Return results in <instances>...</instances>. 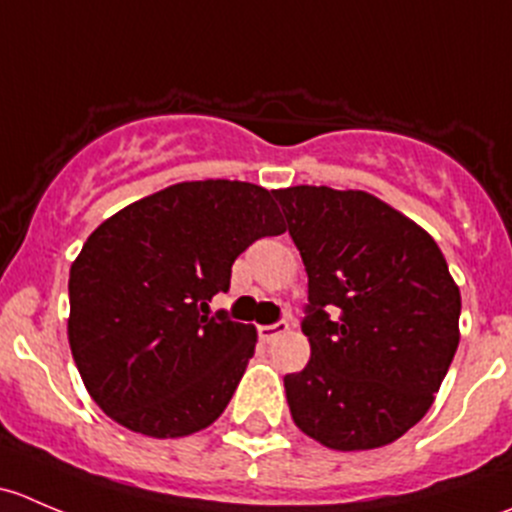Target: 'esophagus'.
Instances as JSON below:
<instances>
[{
	"label": "esophagus",
	"mask_w": 512,
	"mask_h": 512,
	"mask_svg": "<svg viewBox=\"0 0 512 512\" xmlns=\"http://www.w3.org/2000/svg\"><path fill=\"white\" fill-rule=\"evenodd\" d=\"M289 329L287 322H275V324H262V327H257V334H260L262 342H272L275 337H280V334H285Z\"/></svg>",
	"instance_id": "1"
}]
</instances>
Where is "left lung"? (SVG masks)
I'll return each mask as SVG.
<instances>
[{
	"label": "left lung",
	"instance_id": "1",
	"mask_svg": "<svg viewBox=\"0 0 512 512\" xmlns=\"http://www.w3.org/2000/svg\"><path fill=\"white\" fill-rule=\"evenodd\" d=\"M307 270L302 332L312 356L285 376L307 436L366 451L431 409L458 349L461 292L433 237L364 190H272Z\"/></svg>",
	"mask_w": 512,
	"mask_h": 512
}]
</instances>
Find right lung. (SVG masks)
<instances>
[{
	"label": "right lung",
	"instance_id": "obj_1",
	"mask_svg": "<svg viewBox=\"0 0 512 512\" xmlns=\"http://www.w3.org/2000/svg\"><path fill=\"white\" fill-rule=\"evenodd\" d=\"M280 232L270 190L240 180L170 185L91 232L69 275V344L103 414L153 438L223 414L257 332L208 302L240 252Z\"/></svg>",
	"mask_w": 512,
	"mask_h": 512
}]
</instances>
